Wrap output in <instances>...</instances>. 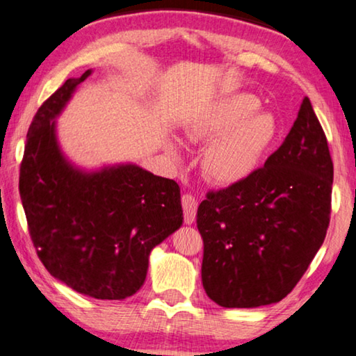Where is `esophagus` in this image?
Masks as SVG:
<instances>
[{
    "label": "esophagus",
    "instance_id": "34e87169",
    "mask_svg": "<svg viewBox=\"0 0 356 356\" xmlns=\"http://www.w3.org/2000/svg\"><path fill=\"white\" fill-rule=\"evenodd\" d=\"M181 205L184 213V223L193 225L195 221V213H197V200H195L194 195L184 194L181 197Z\"/></svg>",
    "mask_w": 356,
    "mask_h": 356
}]
</instances>
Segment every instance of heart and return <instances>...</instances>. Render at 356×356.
I'll use <instances>...</instances> for the list:
<instances>
[{
	"label": "heart",
	"mask_w": 356,
	"mask_h": 356,
	"mask_svg": "<svg viewBox=\"0 0 356 356\" xmlns=\"http://www.w3.org/2000/svg\"><path fill=\"white\" fill-rule=\"evenodd\" d=\"M259 109V97L234 92L216 99L188 122L184 136L189 143H210L204 154V170L213 181L238 183L264 161L277 127L275 117ZM167 152L175 161L181 159L177 141L167 143Z\"/></svg>",
	"instance_id": "b5f03b06"
}]
</instances>
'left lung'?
<instances>
[{"mask_svg": "<svg viewBox=\"0 0 356 356\" xmlns=\"http://www.w3.org/2000/svg\"><path fill=\"white\" fill-rule=\"evenodd\" d=\"M334 167L308 97L265 165L197 209L202 284L225 308L270 305L289 293L326 238Z\"/></svg>", "mask_w": 356, "mask_h": 356, "instance_id": "8db88e82", "label": "left lung"}]
</instances>
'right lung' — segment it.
<instances>
[{
	"label": "right lung",
	"instance_id": "1",
	"mask_svg": "<svg viewBox=\"0 0 356 356\" xmlns=\"http://www.w3.org/2000/svg\"><path fill=\"white\" fill-rule=\"evenodd\" d=\"M91 74L67 80L35 114L19 191L51 276L83 296L123 300L146 281L154 247L183 225L181 194L177 181L136 163L85 170L65 157L56 120Z\"/></svg>",
	"mask_w": 356,
	"mask_h": 356
}]
</instances>
